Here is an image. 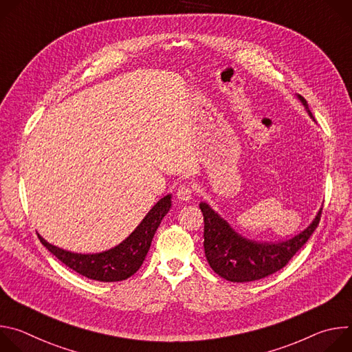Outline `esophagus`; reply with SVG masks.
Listing matches in <instances>:
<instances>
[{"label": "esophagus", "instance_id": "34e87169", "mask_svg": "<svg viewBox=\"0 0 352 352\" xmlns=\"http://www.w3.org/2000/svg\"><path fill=\"white\" fill-rule=\"evenodd\" d=\"M192 195H193V188L188 184H184L177 189V197L182 200V202H188V200H190Z\"/></svg>", "mask_w": 352, "mask_h": 352}]
</instances>
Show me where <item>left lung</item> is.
<instances>
[{"label": "left lung", "mask_w": 352, "mask_h": 352, "mask_svg": "<svg viewBox=\"0 0 352 352\" xmlns=\"http://www.w3.org/2000/svg\"><path fill=\"white\" fill-rule=\"evenodd\" d=\"M311 118L315 121L307 100L298 94ZM204 213L205 255L210 267L220 277L232 283L265 278L283 269L311 238L320 221V209L314 221L295 236L281 242H256L238 234L208 204L199 205Z\"/></svg>", "instance_id": "left-lung-1"}]
</instances>
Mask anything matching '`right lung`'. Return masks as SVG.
Segmentation results:
<instances>
[{
	"label": "right lung",
	"instance_id": "obj_1",
	"mask_svg": "<svg viewBox=\"0 0 352 352\" xmlns=\"http://www.w3.org/2000/svg\"><path fill=\"white\" fill-rule=\"evenodd\" d=\"M170 209L171 195H167L150 209L126 239L100 254H74L48 243L40 234H37V236L50 252L76 273L103 283L122 281L135 274L142 266L152 245V239Z\"/></svg>",
	"mask_w": 352,
	"mask_h": 352
}]
</instances>
